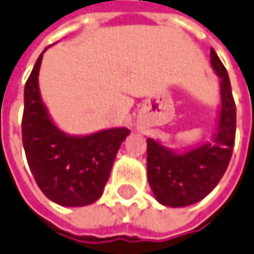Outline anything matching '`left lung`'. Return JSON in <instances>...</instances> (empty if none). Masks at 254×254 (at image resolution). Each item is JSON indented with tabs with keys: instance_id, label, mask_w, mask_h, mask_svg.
<instances>
[{
	"instance_id": "left-lung-1",
	"label": "left lung",
	"mask_w": 254,
	"mask_h": 254,
	"mask_svg": "<svg viewBox=\"0 0 254 254\" xmlns=\"http://www.w3.org/2000/svg\"><path fill=\"white\" fill-rule=\"evenodd\" d=\"M211 68L220 77V110L210 141L174 150L147 139V179L156 200L168 207H186L204 199L218 185L234 150L236 108L227 69L210 50Z\"/></svg>"
}]
</instances>
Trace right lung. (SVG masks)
Masks as SVG:
<instances>
[{
  "label": "right lung",
  "mask_w": 254,
  "mask_h": 254,
  "mask_svg": "<svg viewBox=\"0 0 254 254\" xmlns=\"http://www.w3.org/2000/svg\"><path fill=\"white\" fill-rule=\"evenodd\" d=\"M47 48L37 58L25 84L22 139L26 158L46 197L64 207H83L101 197L117 153L130 132L121 127L69 134L57 127L39 87Z\"/></svg>",
  "instance_id": "1"
}]
</instances>
